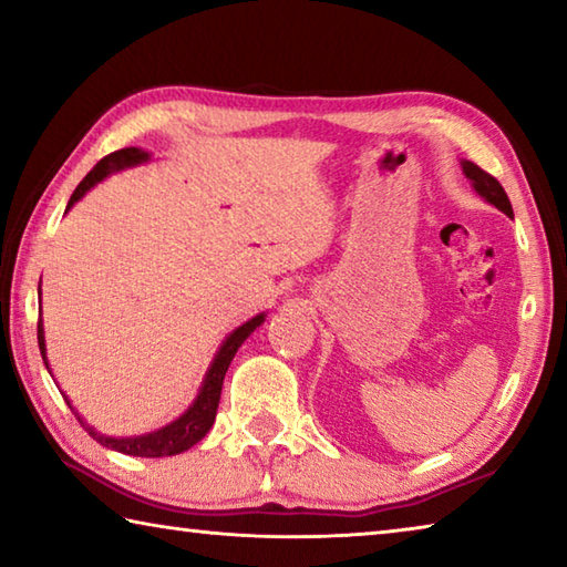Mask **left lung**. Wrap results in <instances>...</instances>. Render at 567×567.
<instances>
[{
  "label": "left lung",
  "mask_w": 567,
  "mask_h": 567,
  "mask_svg": "<svg viewBox=\"0 0 567 567\" xmlns=\"http://www.w3.org/2000/svg\"><path fill=\"white\" fill-rule=\"evenodd\" d=\"M463 172L467 175V179L473 182V187L477 189V195H483L487 203L495 205L497 209H501V213H505L507 217H513L511 199H507L501 182H497L493 175H487L485 169H480L475 162H463Z\"/></svg>",
  "instance_id": "8db88e82"
}]
</instances>
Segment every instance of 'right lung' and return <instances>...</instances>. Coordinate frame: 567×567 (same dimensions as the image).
Here are the masks:
<instances>
[{
  "mask_svg": "<svg viewBox=\"0 0 567 567\" xmlns=\"http://www.w3.org/2000/svg\"><path fill=\"white\" fill-rule=\"evenodd\" d=\"M150 155L147 152H142L137 147H124L112 152V155L102 157L97 165L90 169V175L84 177L76 189L72 192L70 197V209L76 199L84 197V192L92 189L97 182H102L104 177L110 175L114 169H124V167H132V165H140V162H145ZM265 320V315H257L249 322H245L243 328H237L229 338L223 342V348L215 354V362L213 368L207 370V378L203 382V388H199V395L197 400L192 402V408L182 415L179 420L172 422V425L157 430V433H150V435H140V437H104L100 433H94L90 425H84L82 417L76 415V420L82 422L84 430L97 440L100 445L104 447H112L117 450V453L124 455H134V457H167V455H177V453H185L192 445H197L199 440L207 435V430L213 427L215 415H217V405H219V395H223V382H225V372L229 368V362H233L235 352L239 350V344H243L249 334L255 332V328H260V322ZM37 342H40V352L44 358V330H42V322L37 324ZM47 364V358H44Z\"/></svg>",
  "mask_w": 567,
  "mask_h": 567,
  "instance_id": "right-lung-1",
  "label": "right lung"
}]
</instances>
